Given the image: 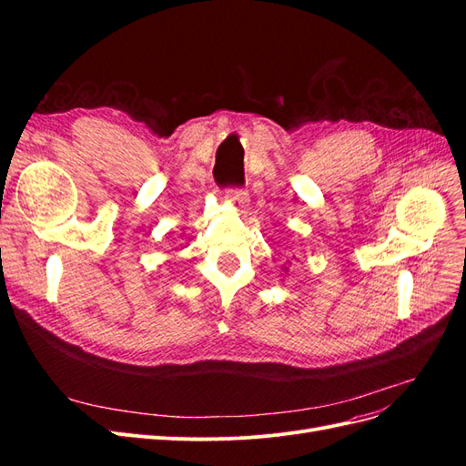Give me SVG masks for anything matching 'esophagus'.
I'll use <instances>...</instances> for the list:
<instances>
[{"label": "esophagus", "instance_id": "1", "mask_svg": "<svg viewBox=\"0 0 466 466\" xmlns=\"http://www.w3.org/2000/svg\"><path fill=\"white\" fill-rule=\"evenodd\" d=\"M228 200L241 211V214H247L248 209V194L243 188H229L228 190Z\"/></svg>", "mask_w": 466, "mask_h": 466}]
</instances>
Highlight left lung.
<instances>
[{"label": "left lung", "instance_id": "obj_1", "mask_svg": "<svg viewBox=\"0 0 466 466\" xmlns=\"http://www.w3.org/2000/svg\"><path fill=\"white\" fill-rule=\"evenodd\" d=\"M284 270H286V272H288V268H286V266H284Z\"/></svg>", "mask_w": 466, "mask_h": 466}]
</instances>
